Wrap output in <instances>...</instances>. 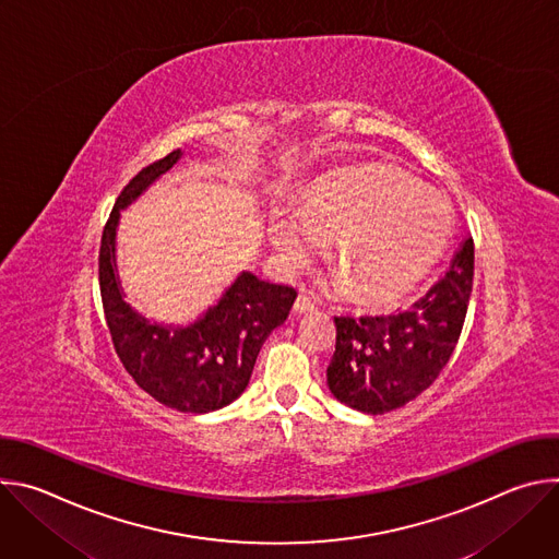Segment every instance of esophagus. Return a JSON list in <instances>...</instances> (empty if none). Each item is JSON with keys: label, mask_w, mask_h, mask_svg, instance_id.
<instances>
[{"label": "esophagus", "mask_w": 559, "mask_h": 559, "mask_svg": "<svg viewBox=\"0 0 559 559\" xmlns=\"http://www.w3.org/2000/svg\"><path fill=\"white\" fill-rule=\"evenodd\" d=\"M313 302H311V298L305 294V292H300L298 294V298H296V302H294V311L296 313H307V311H313Z\"/></svg>", "instance_id": "esophagus-1"}]
</instances>
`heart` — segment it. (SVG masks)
Masks as SVG:
<instances>
[{
  "label": "heart",
  "mask_w": 559,
  "mask_h": 559,
  "mask_svg": "<svg viewBox=\"0 0 559 559\" xmlns=\"http://www.w3.org/2000/svg\"><path fill=\"white\" fill-rule=\"evenodd\" d=\"M451 231L449 203L391 170L330 181L300 207L274 212L270 241L287 272L302 270L332 241L352 294L367 305L403 298L431 267Z\"/></svg>",
  "instance_id": "obj_1"
}]
</instances>
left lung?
<instances>
[{"instance_id":"left-lung-1","label":"left lung","mask_w":559,"mask_h":559,"mask_svg":"<svg viewBox=\"0 0 559 559\" xmlns=\"http://www.w3.org/2000/svg\"><path fill=\"white\" fill-rule=\"evenodd\" d=\"M473 285V238L407 311L336 316L328 386L343 405L380 416L405 407L440 376L460 338Z\"/></svg>"}]
</instances>
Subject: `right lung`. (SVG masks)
I'll use <instances>...</instances> for the list:
<instances>
[{"label":"right lung","instance_id":"right-lung-1","mask_svg":"<svg viewBox=\"0 0 559 559\" xmlns=\"http://www.w3.org/2000/svg\"><path fill=\"white\" fill-rule=\"evenodd\" d=\"M181 156L183 150H175L143 168L119 194L102 236L99 287L115 349L134 382L170 409L210 414L246 391L263 343L287 321L296 289L241 272L186 325L150 321L126 300L117 267L121 210L173 170Z\"/></svg>","mask_w":559,"mask_h":559}]
</instances>
